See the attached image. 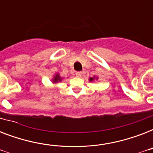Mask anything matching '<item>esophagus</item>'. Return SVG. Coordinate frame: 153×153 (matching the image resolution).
Listing matches in <instances>:
<instances>
[{
	"label": "esophagus",
	"instance_id": "1",
	"mask_svg": "<svg viewBox=\"0 0 153 153\" xmlns=\"http://www.w3.org/2000/svg\"><path fill=\"white\" fill-rule=\"evenodd\" d=\"M82 74V72H81V71L76 72V76L79 77V78H81Z\"/></svg>",
	"mask_w": 153,
	"mask_h": 153
}]
</instances>
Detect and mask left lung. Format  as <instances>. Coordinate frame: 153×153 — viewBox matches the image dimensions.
<instances>
[{
  "label": "left lung",
  "instance_id": "left-lung-1",
  "mask_svg": "<svg viewBox=\"0 0 153 153\" xmlns=\"http://www.w3.org/2000/svg\"><path fill=\"white\" fill-rule=\"evenodd\" d=\"M90 80H91V81H92V80H93V79H92V78H91V79H90Z\"/></svg>",
  "mask_w": 153,
  "mask_h": 153
}]
</instances>
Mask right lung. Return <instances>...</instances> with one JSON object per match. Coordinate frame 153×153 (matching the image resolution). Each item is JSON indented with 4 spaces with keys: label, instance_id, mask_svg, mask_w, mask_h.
Here are the masks:
<instances>
[{
    "label": "right lung",
    "instance_id": "add662e5",
    "mask_svg": "<svg viewBox=\"0 0 153 153\" xmlns=\"http://www.w3.org/2000/svg\"><path fill=\"white\" fill-rule=\"evenodd\" d=\"M59 81H61V78H60L59 74H57V75H56V76L54 78V80H53V82H59Z\"/></svg>",
    "mask_w": 153,
    "mask_h": 153
}]
</instances>
